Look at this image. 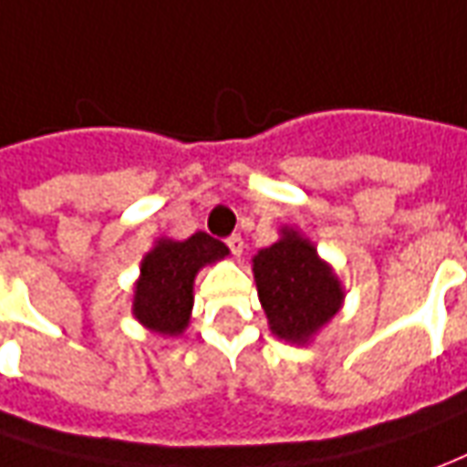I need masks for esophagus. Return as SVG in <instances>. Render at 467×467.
<instances>
[{
	"label": "esophagus",
	"mask_w": 467,
	"mask_h": 467,
	"mask_svg": "<svg viewBox=\"0 0 467 467\" xmlns=\"http://www.w3.org/2000/svg\"><path fill=\"white\" fill-rule=\"evenodd\" d=\"M227 247H230V253H233L234 257H240L244 253L243 237H240V234H230V237H227Z\"/></svg>",
	"instance_id": "34e87169"
}]
</instances>
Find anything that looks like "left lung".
I'll return each mask as SVG.
<instances>
[{
  "instance_id": "obj_1",
  "label": "left lung",
  "mask_w": 467,
  "mask_h": 467,
  "mask_svg": "<svg viewBox=\"0 0 467 467\" xmlns=\"http://www.w3.org/2000/svg\"><path fill=\"white\" fill-rule=\"evenodd\" d=\"M253 273L270 331L290 344H308L344 303L341 280L293 227L253 257Z\"/></svg>"
}]
</instances>
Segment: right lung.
<instances>
[{
    "label": "right lung",
    "mask_w": 467,
    "mask_h": 467,
    "mask_svg": "<svg viewBox=\"0 0 467 467\" xmlns=\"http://www.w3.org/2000/svg\"><path fill=\"white\" fill-rule=\"evenodd\" d=\"M230 255L227 244L207 233L189 240H156L143 255L141 275L133 288V316L161 336L184 334L194 306V278L204 265Z\"/></svg>",
    "instance_id": "1"
}]
</instances>
